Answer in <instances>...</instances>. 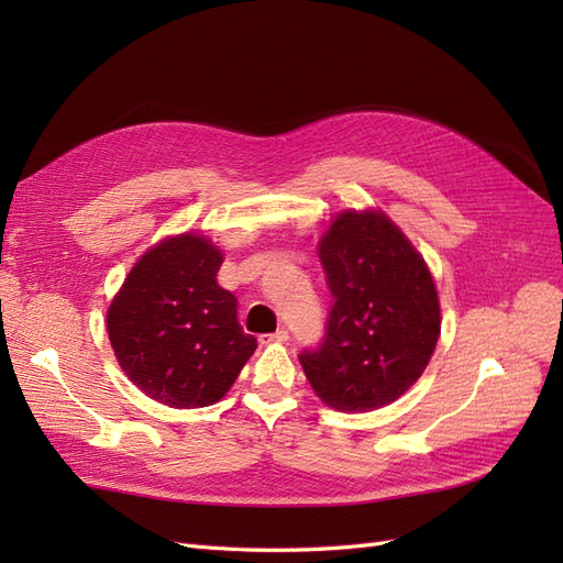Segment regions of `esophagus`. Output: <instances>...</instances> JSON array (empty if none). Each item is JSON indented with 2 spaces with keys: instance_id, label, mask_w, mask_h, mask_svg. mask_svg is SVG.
Segmentation results:
<instances>
[{
  "instance_id": "1",
  "label": "esophagus",
  "mask_w": 563,
  "mask_h": 563,
  "mask_svg": "<svg viewBox=\"0 0 563 563\" xmlns=\"http://www.w3.org/2000/svg\"><path fill=\"white\" fill-rule=\"evenodd\" d=\"M286 340H288V331H286V329H279V331H275V333L261 335V343H263V345H269V343H286Z\"/></svg>"
}]
</instances>
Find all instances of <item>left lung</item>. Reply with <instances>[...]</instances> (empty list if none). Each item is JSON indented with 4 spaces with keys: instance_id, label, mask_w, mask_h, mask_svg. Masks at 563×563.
<instances>
[{
    "instance_id": "obj_1",
    "label": "left lung",
    "mask_w": 563,
    "mask_h": 563,
    "mask_svg": "<svg viewBox=\"0 0 563 563\" xmlns=\"http://www.w3.org/2000/svg\"><path fill=\"white\" fill-rule=\"evenodd\" d=\"M333 305L300 364L317 397L366 413L399 399L437 347L439 296L422 255L380 211H343L319 242Z\"/></svg>"
}]
</instances>
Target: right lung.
<instances>
[{"label":"right lung","mask_w":563,"mask_h":563,"mask_svg":"<svg viewBox=\"0 0 563 563\" xmlns=\"http://www.w3.org/2000/svg\"><path fill=\"white\" fill-rule=\"evenodd\" d=\"M220 253L203 234H178L133 265L108 310L119 366L150 399L201 408L225 397L258 347L218 286Z\"/></svg>","instance_id":"add662e5"}]
</instances>
